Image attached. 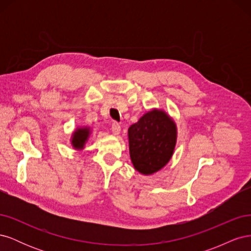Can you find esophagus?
Listing matches in <instances>:
<instances>
[{
  "label": "esophagus",
  "instance_id": "34e87169",
  "mask_svg": "<svg viewBox=\"0 0 251 251\" xmlns=\"http://www.w3.org/2000/svg\"><path fill=\"white\" fill-rule=\"evenodd\" d=\"M121 132V127H120V125L117 124V123H114L112 125V133L115 135V136H118Z\"/></svg>",
  "mask_w": 251,
  "mask_h": 251
}]
</instances>
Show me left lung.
I'll return each instance as SVG.
<instances>
[{"mask_svg": "<svg viewBox=\"0 0 251 251\" xmlns=\"http://www.w3.org/2000/svg\"><path fill=\"white\" fill-rule=\"evenodd\" d=\"M177 125L162 109L144 113L127 130L128 150L134 169L144 176L161 171L176 148Z\"/></svg>", "mask_w": 251, "mask_h": 251, "instance_id": "obj_1", "label": "left lung"}]
</instances>
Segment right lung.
<instances>
[{"label": "right lung", "mask_w": 251, "mask_h": 251, "mask_svg": "<svg viewBox=\"0 0 251 251\" xmlns=\"http://www.w3.org/2000/svg\"><path fill=\"white\" fill-rule=\"evenodd\" d=\"M91 134H92V128L88 126H76V128L72 132L70 143L75 151H82L85 149L86 143L88 142Z\"/></svg>", "instance_id": "right-lung-1"}]
</instances>
